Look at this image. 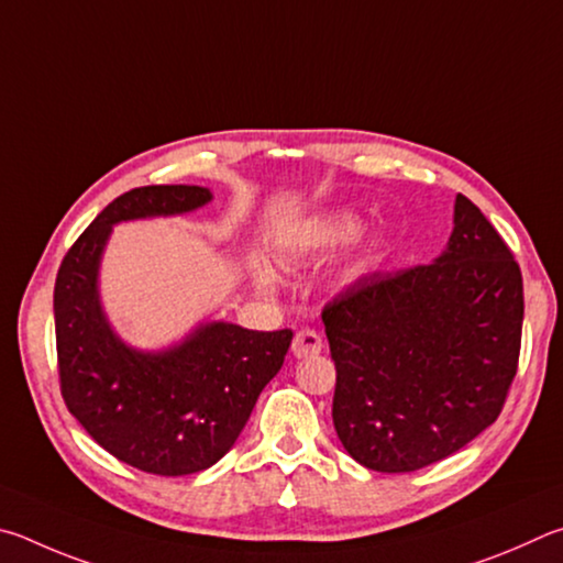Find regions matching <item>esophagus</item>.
Returning a JSON list of instances; mask_svg holds the SVG:
<instances>
[{
    "label": "esophagus",
    "instance_id": "1",
    "mask_svg": "<svg viewBox=\"0 0 563 563\" xmlns=\"http://www.w3.org/2000/svg\"><path fill=\"white\" fill-rule=\"evenodd\" d=\"M323 349V341L321 336L313 329H301L297 336L291 341V353L297 358H311V356H319Z\"/></svg>",
    "mask_w": 563,
    "mask_h": 563
}]
</instances>
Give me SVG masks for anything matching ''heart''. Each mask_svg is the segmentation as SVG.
<instances>
[{
  "mask_svg": "<svg viewBox=\"0 0 563 563\" xmlns=\"http://www.w3.org/2000/svg\"><path fill=\"white\" fill-rule=\"evenodd\" d=\"M361 220L358 214L353 212H336L329 214L327 220H321L319 224H313L311 230L303 234V240L289 246L291 256H303V254H329L336 252L341 246L351 244L356 236L361 234ZM254 279L262 287H274L276 276L269 269V266H256L254 269Z\"/></svg>",
  "mask_w": 563,
  "mask_h": 563,
  "instance_id": "heart-1",
  "label": "heart"
}]
</instances>
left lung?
I'll return each instance as SVG.
<instances>
[{"instance_id":"obj_1","label":"left lung","mask_w":563,"mask_h":563,"mask_svg":"<svg viewBox=\"0 0 563 563\" xmlns=\"http://www.w3.org/2000/svg\"><path fill=\"white\" fill-rule=\"evenodd\" d=\"M435 262L373 272L321 311L336 363L333 428L376 472L450 457L497 420L517 376L525 287L465 195Z\"/></svg>"}]
</instances>
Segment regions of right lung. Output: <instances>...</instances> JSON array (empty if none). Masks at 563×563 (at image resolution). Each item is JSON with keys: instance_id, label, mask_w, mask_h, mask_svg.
I'll list each match as a JSON object with an SVG mask.
<instances>
[{"instance_id": "right-lung-1", "label": "right lung", "mask_w": 563, "mask_h": 563, "mask_svg": "<svg viewBox=\"0 0 563 563\" xmlns=\"http://www.w3.org/2000/svg\"><path fill=\"white\" fill-rule=\"evenodd\" d=\"M207 187H135L106 207L66 252L54 319L62 396L106 452L151 475L180 477L224 457L287 356L294 333L200 323L165 351H137L108 323L98 269L113 224L192 212Z\"/></svg>"}]
</instances>
